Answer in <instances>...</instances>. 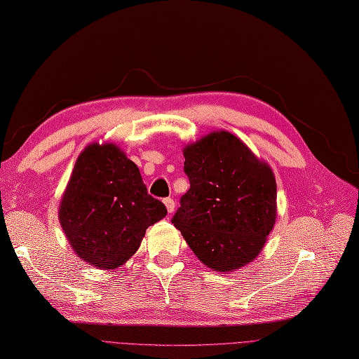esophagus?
Masks as SVG:
<instances>
[{
  "label": "esophagus",
  "mask_w": 359,
  "mask_h": 359,
  "mask_svg": "<svg viewBox=\"0 0 359 359\" xmlns=\"http://www.w3.org/2000/svg\"><path fill=\"white\" fill-rule=\"evenodd\" d=\"M163 202H165V205H166V208H168V212H173V210H175V202H173V199L172 198H166L165 201H163Z\"/></svg>",
  "instance_id": "obj_1"
}]
</instances>
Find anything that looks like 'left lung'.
<instances>
[{
  "label": "left lung",
  "mask_w": 359,
  "mask_h": 359,
  "mask_svg": "<svg viewBox=\"0 0 359 359\" xmlns=\"http://www.w3.org/2000/svg\"><path fill=\"white\" fill-rule=\"evenodd\" d=\"M190 189L172 223L211 269L226 273L260 253L276 223L273 170L240 139L214 132L184 149Z\"/></svg>",
  "instance_id": "obj_1"
}]
</instances>
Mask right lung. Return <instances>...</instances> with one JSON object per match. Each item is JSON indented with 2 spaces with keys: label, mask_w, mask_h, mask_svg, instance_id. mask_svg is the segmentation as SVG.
I'll return each mask as SVG.
<instances>
[{
  "label": "right lung",
  "mask_w": 359,
  "mask_h": 359,
  "mask_svg": "<svg viewBox=\"0 0 359 359\" xmlns=\"http://www.w3.org/2000/svg\"><path fill=\"white\" fill-rule=\"evenodd\" d=\"M166 214L165 203L148 194L139 168L112 144L85 148L60 206L76 255L103 269L133 256L148 226Z\"/></svg>",
  "instance_id": "add662e5"
}]
</instances>
